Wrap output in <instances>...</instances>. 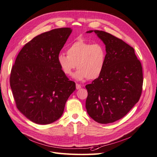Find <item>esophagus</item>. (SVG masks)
<instances>
[{
  "instance_id": "34e87169",
  "label": "esophagus",
  "mask_w": 157,
  "mask_h": 157,
  "mask_svg": "<svg viewBox=\"0 0 157 157\" xmlns=\"http://www.w3.org/2000/svg\"><path fill=\"white\" fill-rule=\"evenodd\" d=\"M75 86H76V89H80L81 88H82V85H79V84H78L76 83V85H75Z\"/></svg>"
}]
</instances>
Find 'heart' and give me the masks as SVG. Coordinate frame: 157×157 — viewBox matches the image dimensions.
I'll use <instances>...</instances> for the list:
<instances>
[{"label": "heart", "mask_w": 157, "mask_h": 157, "mask_svg": "<svg viewBox=\"0 0 157 157\" xmlns=\"http://www.w3.org/2000/svg\"><path fill=\"white\" fill-rule=\"evenodd\" d=\"M67 55L60 53L57 60L60 69L67 75L78 69L72 78L77 81L94 79L102 72L106 59V50L100 43L91 44L82 40L75 41L68 48Z\"/></svg>", "instance_id": "1"}]
</instances>
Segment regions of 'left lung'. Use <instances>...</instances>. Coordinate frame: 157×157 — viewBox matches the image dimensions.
<instances>
[{"label":"left lung","mask_w":157,"mask_h":157,"mask_svg":"<svg viewBox=\"0 0 157 157\" xmlns=\"http://www.w3.org/2000/svg\"><path fill=\"white\" fill-rule=\"evenodd\" d=\"M94 32L105 45L102 72L85 86L88 96L85 107L96 122H115L128 113L140 98L143 85L142 67L134 49L122 40L102 31Z\"/></svg>","instance_id":"1"}]
</instances>
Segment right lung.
<instances>
[{"instance_id": "obj_1", "label": "right lung", "mask_w": 157, "mask_h": 157, "mask_svg": "<svg viewBox=\"0 0 157 157\" xmlns=\"http://www.w3.org/2000/svg\"><path fill=\"white\" fill-rule=\"evenodd\" d=\"M71 28L42 33L24 45L11 70L10 82L17 108L25 117L48 124L61 117L68 98L75 90L60 69L57 58Z\"/></svg>"}]
</instances>
